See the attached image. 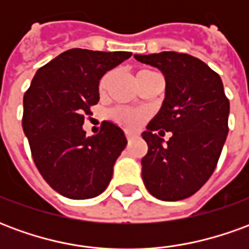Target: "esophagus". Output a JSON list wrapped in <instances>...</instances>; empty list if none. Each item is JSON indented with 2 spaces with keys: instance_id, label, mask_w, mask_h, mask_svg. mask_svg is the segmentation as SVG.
<instances>
[{
  "instance_id": "obj_1",
  "label": "esophagus",
  "mask_w": 249,
  "mask_h": 249,
  "mask_svg": "<svg viewBox=\"0 0 249 249\" xmlns=\"http://www.w3.org/2000/svg\"><path fill=\"white\" fill-rule=\"evenodd\" d=\"M126 139H128V141L130 142V141H132V139H133V136L130 135V133H126Z\"/></svg>"
}]
</instances>
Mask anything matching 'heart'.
Listing matches in <instances>:
<instances>
[{
    "label": "heart",
    "mask_w": 249,
    "mask_h": 249,
    "mask_svg": "<svg viewBox=\"0 0 249 249\" xmlns=\"http://www.w3.org/2000/svg\"><path fill=\"white\" fill-rule=\"evenodd\" d=\"M145 71H139L137 74H140V73H145ZM110 77H112V74L108 73V74H105V76L101 78V81H100V90H101V92H103L104 89L107 88L109 80H110ZM112 119H113L116 123H119L120 125H123V126H125V128H128V129H136V128L140 125V121L141 119H142V114H141L140 112L130 110V109L117 108V109H114L113 112H112Z\"/></svg>",
    "instance_id": "1"
}]
</instances>
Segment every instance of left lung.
<instances>
[{"instance_id": "1", "label": "left lung", "mask_w": 249, "mask_h": 249, "mask_svg": "<svg viewBox=\"0 0 249 249\" xmlns=\"http://www.w3.org/2000/svg\"><path fill=\"white\" fill-rule=\"evenodd\" d=\"M135 58L157 68L165 78L161 108L141 135L148 144L141 159L142 181L159 200H183L213 173L228 135L230 101L219 74L196 57L161 52ZM157 129L173 137L164 142Z\"/></svg>"}]
</instances>
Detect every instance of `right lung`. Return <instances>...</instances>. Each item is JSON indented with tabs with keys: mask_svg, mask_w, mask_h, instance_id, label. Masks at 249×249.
Instances as JSON below:
<instances>
[{
	"mask_svg": "<svg viewBox=\"0 0 249 249\" xmlns=\"http://www.w3.org/2000/svg\"><path fill=\"white\" fill-rule=\"evenodd\" d=\"M130 52L71 49L36 71L24 96L22 129L36 167L56 192L73 200L103 193L126 145L124 130L104 121L97 135L82 129L100 100L101 77Z\"/></svg>",
	"mask_w": 249,
	"mask_h": 249,
	"instance_id": "obj_1",
	"label": "right lung"
}]
</instances>
